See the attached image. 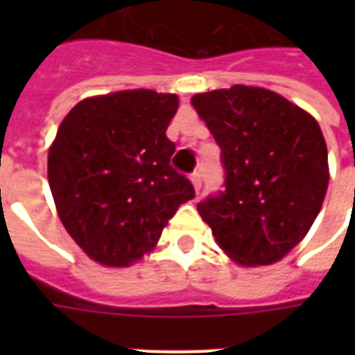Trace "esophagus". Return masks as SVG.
Listing matches in <instances>:
<instances>
[{
	"label": "esophagus",
	"mask_w": 355,
	"mask_h": 355,
	"mask_svg": "<svg viewBox=\"0 0 355 355\" xmlns=\"http://www.w3.org/2000/svg\"><path fill=\"white\" fill-rule=\"evenodd\" d=\"M191 182H193L195 191H197V193H199V191H200V186H202V175H200L199 171L191 173Z\"/></svg>",
	"instance_id": "obj_1"
}]
</instances>
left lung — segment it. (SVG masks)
<instances>
[{"label":"left lung","mask_w":355,"mask_h":355,"mask_svg":"<svg viewBox=\"0 0 355 355\" xmlns=\"http://www.w3.org/2000/svg\"><path fill=\"white\" fill-rule=\"evenodd\" d=\"M221 147L225 184L197 205L217 245L239 265H270L297 247L328 189V150L302 108L236 85L191 97Z\"/></svg>","instance_id":"obj_1"}]
</instances>
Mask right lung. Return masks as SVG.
Segmentation results:
<instances>
[{"label":"right lung","instance_id":"obj_1","mask_svg":"<svg viewBox=\"0 0 355 355\" xmlns=\"http://www.w3.org/2000/svg\"><path fill=\"white\" fill-rule=\"evenodd\" d=\"M175 94L125 90L77 103L58 127L47 178L64 228L97 263L153 250L193 184L171 167Z\"/></svg>","mask_w":355,"mask_h":355}]
</instances>
